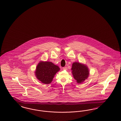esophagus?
<instances>
[{
    "label": "esophagus",
    "mask_w": 121,
    "mask_h": 121,
    "mask_svg": "<svg viewBox=\"0 0 121 121\" xmlns=\"http://www.w3.org/2000/svg\"><path fill=\"white\" fill-rule=\"evenodd\" d=\"M67 69H67V67H63V70H67Z\"/></svg>",
    "instance_id": "1"
}]
</instances>
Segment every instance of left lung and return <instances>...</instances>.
Here are the masks:
<instances>
[{
    "instance_id": "8db88e82",
    "label": "left lung",
    "mask_w": 121,
    "mask_h": 121,
    "mask_svg": "<svg viewBox=\"0 0 121 121\" xmlns=\"http://www.w3.org/2000/svg\"><path fill=\"white\" fill-rule=\"evenodd\" d=\"M71 70L73 77L78 83H82L89 77L90 73L88 68L80 63H73Z\"/></svg>"
}]
</instances>
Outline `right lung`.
<instances>
[{"label": "right lung", "mask_w": 121, "mask_h": 121, "mask_svg": "<svg viewBox=\"0 0 121 121\" xmlns=\"http://www.w3.org/2000/svg\"><path fill=\"white\" fill-rule=\"evenodd\" d=\"M60 70L58 66L49 61H40L36 66L35 75L37 79L45 84L52 81L55 74Z\"/></svg>", "instance_id": "right-lung-1"}]
</instances>
